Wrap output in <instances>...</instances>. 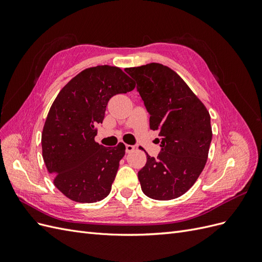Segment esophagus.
Here are the masks:
<instances>
[{
    "label": "esophagus",
    "mask_w": 262,
    "mask_h": 262,
    "mask_svg": "<svg viewBox=\"0 0 262 262\" xmlns=\"http://www.w3.org/2000/svg\"><path fill=\"white\" fill-rule=\"evenodd\" d=\"M134 148H136V146H134V145L125 144V152H126V153H131V152H133Z\"/></svg>",
    "instance_id": "1"
}]
</instances>
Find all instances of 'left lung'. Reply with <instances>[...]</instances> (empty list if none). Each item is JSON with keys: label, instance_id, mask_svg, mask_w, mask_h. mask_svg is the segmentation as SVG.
Wrapping results in <instances>:
<instances>
[{"label": "left lung", "instance_id": "left-lung-1", "mask_svg": "<svg viewBox=\"0 0 262 262\" xmlns=\"http://www.w3.org/2000/svg\"><path fill=\"white\" fill-rule=\"evenodd\" d=\"M149 114V128L160 131L161 152L146 153L138 172L150 199L171 200L186 193L202 172L212 141L210 114L171 69L160 63L126 68Z\"/></svg>", "mask_w": 262, "mask_h": 262}]
</instances>
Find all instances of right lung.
<instances>
[{
    "label": "right lung",
    "instance_id": "right-lung-1",
    "mask_svg": "<svg viewBox=\"0 0 262 262\" xmlns=\"http://www.w3.org/2000/svg\"><path fill=\"white\" fill-rule=\"evenodd\" d=\"M134 87L121 69L97 66L78 73L54 99L41 134L42 157L54 186L69 199L93 203L109 194L125 146L95 142L96 125L109 99Z\"/></svg>",
    "mask_w": 262,
    "mask_h": 262
}]
</instances>
